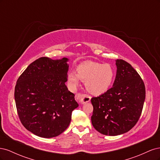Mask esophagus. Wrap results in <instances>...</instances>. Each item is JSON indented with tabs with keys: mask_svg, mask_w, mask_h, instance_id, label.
<instances>
[{
	"mask_svg": "<svg viewBox=\"0 0 160 160\" xmlns=\"http://www.w3.org/2000/svg\"><path fill=\"white\" fill-rule=\"evenodd\" d=\"M75 98H76V99L77 101H79V103H88L91 100V97L89 95L83 94V93L76 94Z\"/></svg>",
	"mask_w": 160,
	"mask_h": 160,
	"instance_id": "34e87169",
	"label": "esophagus"
}]
</instances>
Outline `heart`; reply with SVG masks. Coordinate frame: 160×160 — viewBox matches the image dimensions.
<instances>
[{
	"instance_id": "1",
	"label": "heart",
	"mask_w": 160,
	"mask_h": 160,
	"mask_svg": "<svg viewBox=\"0 0 160 160\" xmlns=\"http://www.w3.org/2000/svg\"><path fill=\"white\" fill-rule=\"evenodd\" d=\"M76 71L77 73H69V83L75 88L80 79L85 83L86 89L95 95L105 93L110 88L115 78L114 69L108 63L86 62L77 67Z\"/></svg>"
}]
</instances>
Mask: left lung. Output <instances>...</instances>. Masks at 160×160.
Instances as JSON below:
<instances>
[{
  "mask_svg": "<svg viewBox=\"0 0 160 160\" xmlns=\"http://www.w3.org/2000/svg\"><path fill=\"white\" fill-rule=\"evenodd\" d=\"M117 73L113 87L91 99L93 107L91 122L94 128L106 135L128 132L142 114L146 88L132 66L122 59L116 60Z\"/></svg>",
  "mask_w": 160,
  "mask_h": 160,
  "instance_id": "obj_1",
  "label": "left lung"
}]
</instances>
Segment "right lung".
Instances as JSON below:
<instances>
[{
  "label": "right lung",
  "instance_id": "add662e5",
  "mask_svg": "<svg viewBox=\"0 0 160 160\" xmlns=\"http://www.w3.org/2000/svg\"><path fill=\"white\" fill-rule=\"evenodd\" d=\"M67 58L52 60L42 57L33 61L18 77L14 99L18 118L27 130L50 138L68 128L72 111L79 105L67 81Z\"/></svg>",
  "mask_w": 160,
  "mask_h": 160
}]
</instances>
